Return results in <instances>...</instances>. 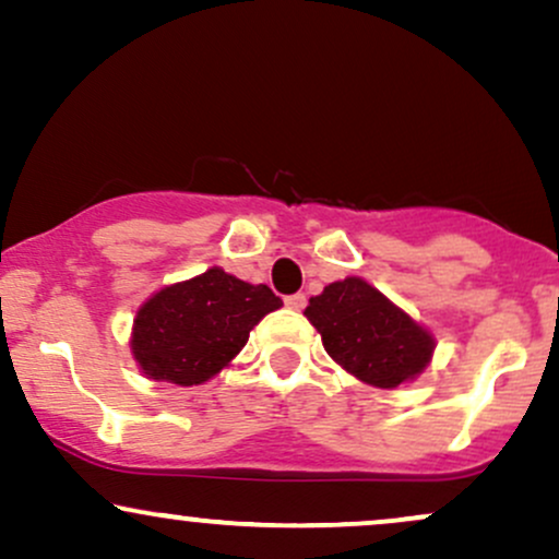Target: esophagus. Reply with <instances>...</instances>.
Returning <instances> with one entry per match:
<instances>
[{
	"label": "esophagus",
	"mask_w": 559,
	"mask_h": 559,
	"mask_svg": "<svg viewBox=\"0 0 559 559\" xmlns=\"http://www.w3.org/2000/svg\"><path fill=\"white\" fill-rule=\"evenodd\" d=\"M286 301V307H288V310H305V307H307V297H305V294H288V297L284 299Z\"/></svg>",
	"instance_id": "1"
}]
</instances>
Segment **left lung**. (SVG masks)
Returning a JSON list of instances; mask_svg holds the SVG:
<instances>
[{"instance_id": "left-lung-1", "label": "left lung", "mask_w": 559, "mask_h": 559, "mask_svg": "<svg viewBox=\"0 0 559 559\" xmlns=\"http://www.w3.org/2000/svg\"><path fill=\"white\" fill-rule=\"evenodd\" d=\"M305 316L333 360L370 386L394 389L431 362V333L357 275L325 286Z\"/></svg>"}]
</instances>
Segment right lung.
Returning a JSON list of instances; mask_svg holds the SVG:
<instances>
[{
  "mask_svg": "<svg viewBox=\"0 0 559 559\" xmlns=\"http://www.w3.org/2000/svg\"><path fill=\"white\" fill-rule=\"evenodd\" d=\"M284 305L265 284L252 286L223 267L159 288L139 307L131 352L155 381L197 386L221 373L249 331Z\"/></svg>",
  "mask_w": 559,
  "mask_h": 559,
  "instance_id": "obj_1",
  "label": "right lung"
}]
</instances>
